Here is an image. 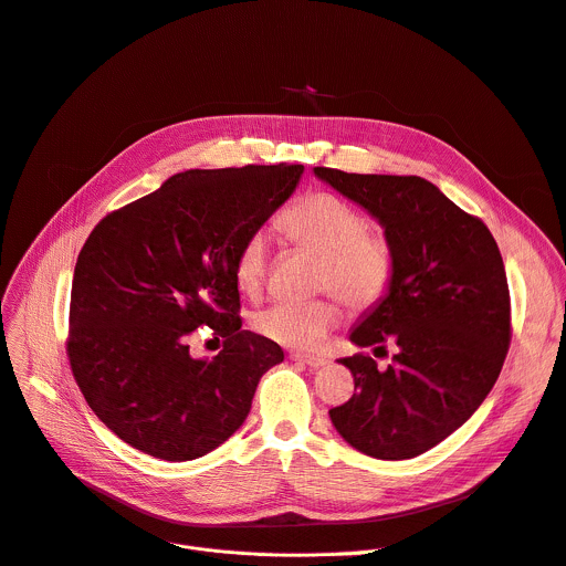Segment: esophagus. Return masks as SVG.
I'll return each instance as SVG.
<instances>
[{"label":"esophagus","instance_id":"1","mask_svg":"<svg viewBox=\"0 0 566 566\" xmlns=\"http://www.w3.org/2000/svg\"><path fill=\"white\" fill-rule=\"evenodd\" d=\"M291 358L293 361H300V364H306L310 368H323L325 364H327V358L325 356H318V354H300V352H295V354H291Z\"/></svg>","mask_w":566,"mask_h":566}]
</instances>
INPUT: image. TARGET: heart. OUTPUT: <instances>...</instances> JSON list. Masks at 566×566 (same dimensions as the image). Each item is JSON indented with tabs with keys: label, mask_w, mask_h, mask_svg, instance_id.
I'll use <instances>...</instances> for the list:
<instances>
[{
	"label": "heart",
	"mask_w": 566,
	"mask_h": 566,
	"mask_svg": "<svg viewBox=\"0 0 566 566\" xmlns=\"http://www.w3.org/2000/svg\"><path fill=\"white\" fill-rule=\"evenodd\" d=\"M284 232L302 250L323 260L318 289L332 291L352 310H370L390 289L395 250L384 234L370 232L368 219L338 196L312 193L284 214ZM269 273V237L254 232L237 254L234 277L245 295H260ZM332 300L277 302L254 316L262 336L293 347L314 349L338 325Z\"/></svg>",
	"instance_id": "b5f03b06"
}]
</instances>
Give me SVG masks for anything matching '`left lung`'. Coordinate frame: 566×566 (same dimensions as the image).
<instances>
[{
	"mask_svg": "<svg viewBox=\"0 0 566 566\" xmlns=\"http://www.w3.org/2000/svg\"><path fill=\"white\" fill-rule=\"evenodd\" d=\"M316 178L364 208L395 250L388 293L349 332L356 347L397 354L338 358L354 395L329 410L340 438L379 460L416 458L465 424L492 390L510 345V293L488 226L418 176L345 174Z\"/></svg>",
	"mask_w": 566,
	"mask_h": 566,
	"instance_id": "obj_1",
	"label": "left lung"
}]
</instances>
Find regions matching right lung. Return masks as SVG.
Instances as JSON below:
<instances>
[{
  "mask_svg": "<svg viewBox=\"0 0 566 566\" xmlns=\"http://www.w3.org/2000/svg\"><path fill=\"white\" fill-rule=\"evenodd\" d=\"M304 167L189 169L101 219L72 280L67 354L96 413L126 444L171 462L223 444L248 418L277 343L241 329L237 254L295 191ZM224 338L193 359L186 338Z\"/></svg>",
  "mask_w": 566,
  "mask_h": 566,
  "instance_id": "1",
  "label": "right lung"
}]
</instances>
